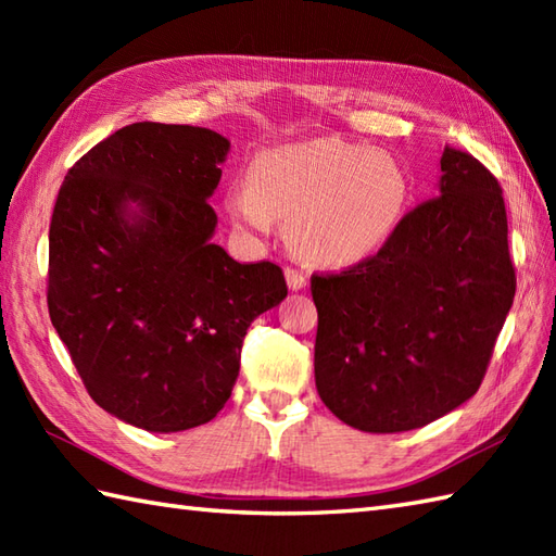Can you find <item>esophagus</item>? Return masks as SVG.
Returning a JSON list of instances; mask_svg holds the SVG:
<instances>
[{
  "instance_id": "obj_1",
  "label": "esophagus",
  "mask_w": 556,
  "mask_h": 556,
  "mask_svg": "<svg viewBox=\"0 0 556 556\" xmlns=\"http://www.w3.org/2000/svg\"><path fill=\"white\" fill-rule=\"evenodd\" d=\"M285 275H287V285L291 291H301V289H305V285H308V277H305L299 269L287 267Z\"/></svg>"
}]
</instances>
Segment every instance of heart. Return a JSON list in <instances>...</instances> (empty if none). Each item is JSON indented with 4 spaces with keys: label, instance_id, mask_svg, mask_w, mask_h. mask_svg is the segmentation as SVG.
I'll return each instance as SVG.
<instances>
[{
    "label": "heart",
    "instance_id": "b5f03b06",
    "mask_svg": "<svg viewBox=\"0 0 556 556\" xmlns=\"http://www.w3.org/2000/svg\"><path fill=\"white\" fill-rule=\"evenodd\" d=\"M408 198V174L392 152L323 136L260 150L248 184L231 186L224 205L253 233L287 217V241L303 260L349 267L392 239Z\"/></svg>",
    "mask_w": 556,
    "mask_h": 556
}]
</instances>
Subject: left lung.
<instances>
[{"label": "left lung", "mask_w": 556, "mask_h": 556, "mask_svg": "<svg viewBox=\"0 0 556 556\" xmlns=\"http://www.w3.org/2000/svg\"><path fill=\"white\" fill-rule=\"evenodd\" d=\"M497 179L444 148L437 198L380 253L311 279L315 387L363 432L422 428L478 392L516 293Z\"/></svg>", "instance_id": "1"}]
</instances>
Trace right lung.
Returning <instances> with one entry per match:
<instances>
[{"label": "right lung", "instance_id": "right-lung-1", "mask_svg": "<svg viewBox=\"0 0 556 556\" xmlns=\"http://www.w3.org/2000/svg\"><path fill=\"white\" fill-rule=\"evenodd\" d=\"M231 143L200 126H124L68 169L50 224L47 305L88 394L148 432L227 404L257 315L287 299L271 263L212 243Z\"/></svg>", "mask_w": 556, "mask_h": 556}]
</instances>
